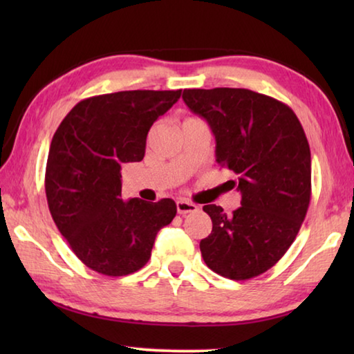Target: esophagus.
<instances>
[{
    "mask_svg": "<svg viewBox=\"0 0 354 354\" xmlns=\"http://www.w3.org/2000/svg\"><path fill=\"white\" fill-rule=\"evenodd\" d=\"M176 209H178V214H189V212L198 211V206L194 205V203H190V201L179 200V201H176Z\"/></svg>",
    "mask_w": 354,
    "mask_h": 354,
    "instance_id": "34e87169",
    "label": "esophagus"
}]
</instances>
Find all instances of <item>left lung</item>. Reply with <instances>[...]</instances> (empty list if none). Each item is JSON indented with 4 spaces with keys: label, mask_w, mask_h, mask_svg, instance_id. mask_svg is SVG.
<instances>
[{
    "label": "left lung",
    "mask_w": 354,
    "mask_h": 354,
    "mask_svg": "<svg viewBox=\"0 0 354 354\" xmlns=\"http://www.w3.org/2000/svg\"><path fill=\"white\" fill-rule=\"evenodd\" d=\"M207 122L217 162L237 175L241 207L203 206L212 232L200 242L206 266L243 281L272 268L295 241L310 201V149L289 106L248 88H184Z\"/></svg>",
    "instance_id": "left-lung-1"
}]
</instances>
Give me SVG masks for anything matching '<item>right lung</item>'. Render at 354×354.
Wrapping results in <instances>:
<instances>
[{
  "label": "right lung",
  "instance_id": "obj_1",
  "mask_svg": "<svg viewBox=\"0 0 354 354\" xmlns=\"http://www.w3.org/2000/svg\"><path fill=\"white\" fill-rule=\"evenodd\" d=\"M181 91H124L82 100L53 136L45 171L48 207L70 248L88 268L124 277L145 266L170 198L123 201L122 165L140 162L149 128Z\"/></svg>",
  "mask_w": 354,
  "mask_h": 354
}]
</instances>
